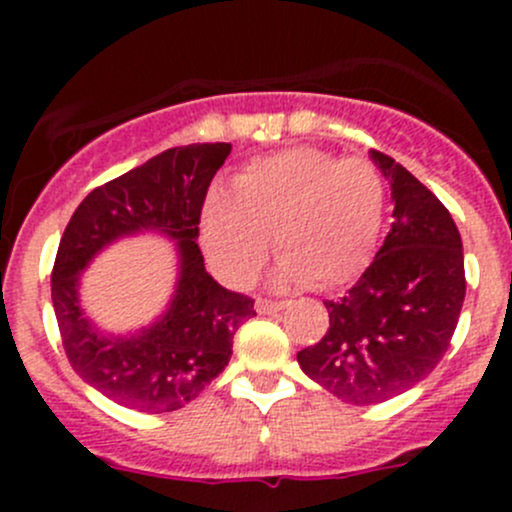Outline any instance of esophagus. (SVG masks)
<instances>
[{"label":"esophagus","instance_id":"1","mask_svg":"<svg viewBox=\"0 0 512 512\" xmlns=\"http://www.w3.org/2000/svg\"><path fill=\"white\" fill-rule=\"evenodd\" d=\"M285 307V302H277V299H257L255 302V309L260 314H272V312H280V309Z\"/></svg>","mask_w":512,"mask_h":512}]
</instances>
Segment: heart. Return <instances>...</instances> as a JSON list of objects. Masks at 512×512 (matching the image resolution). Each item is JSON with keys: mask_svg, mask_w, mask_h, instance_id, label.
I'll return each instance as SVG.
<instances>
[{"mask_svg": "<svg viewBox=\"0 0 512 512\" xmlns=\"http://www.w3.org/2000/svg\"><path fill=\"white\" fill-rule=\"evenodd\" d=\"M386 188L366 158L289 148L257 158L203 208V247L230 285H247L267 255V237L287 282L327 289L354 280L374 255Z\"/></svg>", "mask_w": 512, "mask_h": 512, "instance_id": "b5f03b06", "label": "heart"}]
</instances>
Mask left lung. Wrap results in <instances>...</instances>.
Segmentation results:
<instances>
[{
    "instance_id": "1",
    "label": "left lung",
    "mask_w": 512,
    "mask_h": 512,
    "mask_svg": "<svg viewBox=\"0 0 512 512\" xmlns=\"http://www.w3.org/2000/svg\"><path fill=\"white\" fill-rule=\"evenodd\" d=\"M394 223L359 282L329 309V329L297 354L309 379L349 404H381L426 379L446 354L466 297L461 232L446 205L386 153Z\"/></svg>"
}]
</instances>
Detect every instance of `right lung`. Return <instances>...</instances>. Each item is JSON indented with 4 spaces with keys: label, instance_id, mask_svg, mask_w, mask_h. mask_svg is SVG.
I'll list each match as a JSON object with an SVG mask.
<instances>
[{
    "label": "right lung",
    "instance_id": "right-lung-1",
    "mask_svg": "<svg viewBox=\"0 0 512 512\" xmlns=\"http://www.w3.org/2000/svg\"><path fill=\"white\" fill-rule=\"evenodd\" d=\"M230 151V143L168 148L91 190L61 235L51 302L66 359L86 384L126 409L143 414L183 409L225 369L237 327L255 317V299L220 287L205 272L195 242L210 180ZM141 229L179 240V287L169 312L153 328L133 338H111L80 312L78 275L96 251Z\"/></svg>",
    "mask_w": 512,
    "mask_h": 512
}]
</instances>
